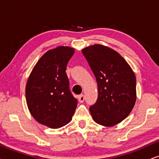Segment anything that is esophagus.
Masks as SVG:
<instances>
[{"instance_id":"obj_1","label":"esophagus","mask_w":159,"mask_h":159,"mask_svg":"<svg viewBox=\"0 0 159 159\" xmlns=\"http://www.w3.org/2000/svg\"><path fill=\"white\" fill-rule=\"evenodd\" d=\"M78 100H79L80 103H83L84 101V100H85V97H84V94H80V95H78Z\"/></svg>"}]
</instances>
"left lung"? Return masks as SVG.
I'll return each mask as SVG.
<instances>
[{
    "instance_id": "1",
    "label": "left lung",
    "mask_w": 159,
    "mask_h": 159,
    "mask_svg": "<svg viewBox=\"0 0 159 159\" xmlns=\"http://www.w3.org/2000/svg\"><path fill=\"white\" fill-rule=\"evenodd\" d=\"M95 76L98 98L89 111L97 123L113 126L128 116L136 102V77L117 52L101 45L82 50Z\"/></svg>"
}]
</instances>
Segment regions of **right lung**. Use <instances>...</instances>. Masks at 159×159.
Masks as SVG:
<instances>
[{"mask_svg":"<svg viewBox=\"0 0 159 159\" xmlns=\"http://www.w3.org/2000/svg\"><path fill=\"white\" fill-rule=\"evenodd\" d=\"M73 54V48L63 46L48 51L34 67L26 84L30 112L37 122L49 128L69 123L77 106L66 73Z\"/></svg>","mask_w":159,"mask_h":159,"instance_id":"obj_1","label":"right lung"}]
</instances>
